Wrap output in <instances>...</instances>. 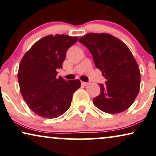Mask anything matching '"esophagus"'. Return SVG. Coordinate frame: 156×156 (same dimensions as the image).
<instances>
[{
	"instance_id": "1",
	"label": "esophagus",
	"mask_w": 156,
	"mask_h": 156,
	"mask_svg": "<svg viewBox=\"0 0 156 156\" xmlns=\"http://www.w3.org/2000/svg\"><path fill=\"white\" fill-rule=\"evenodd\" d=\"M82 83V85H83V86H87V85H88V82H82V83Z\"/></svg>"
}]
</instances>
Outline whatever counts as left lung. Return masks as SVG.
<instances>
[{"mask_svg":"<svg viewBox=\"0 0 156 156\" xmlns=\"http://www.w3.org/2000/svg\"><path fill=\"white\" fill-rule=\"evenodd\" d=\"M92 54L97 68L106 79L93 99L98 108L108 113L128 109L140 90V74L133 55L125 43L108 33H88L79 39Z\"/></svg>","mask_w":156,"mask_h":156,"instance_id":"1","label":"left lung"}]
</instances>
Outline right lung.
I'll list each match as a JSON object with an SVG mask.
<instances>
[{"mask_svg":"<svg viewBox=\"0 0 156 156\" xmlns=\"http://www.w3.org/2000/svg\"><path fill=\"white\" fill-rule=\"evenodd\" d=\"M67 35L47 36L37 41L25 54L18 68L20 93L30 109L45 118H55L70 106L73 95L81 84L56 76L66 52L78 41Z\"/></svg>","mask_w":156,"mask_h":156,"instance_id":"1","label":"right lung"}]
</instances>
